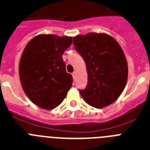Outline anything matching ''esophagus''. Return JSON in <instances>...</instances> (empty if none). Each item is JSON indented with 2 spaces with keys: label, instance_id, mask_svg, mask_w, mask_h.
<instances>
[{
  "label": "esophagus",
  "instance_id": "1",
  "mask_svg": "<svg viewBox=\"0 0 150 150\" xmlns=\"http://www.w3.org/2000/svg\"><path fill=\"white\" fill-rule=\"evenodd\" d=\"M72 76L74 77V79H76V72H74L72 74Z\"/></svg>",
  "mask_w": 150,
  "mask_h": 150
}]
</instances>
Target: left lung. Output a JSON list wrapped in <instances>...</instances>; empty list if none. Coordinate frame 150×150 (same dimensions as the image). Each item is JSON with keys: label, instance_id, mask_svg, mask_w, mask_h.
I'll return each instance as SVG.
<instances>
[{"label": "left lung", "instance_id": "left-lung-1", "mask_svg": "<svg viewBox=\"0 0 150 150\" xmlns=\"http://www.w3.org/2000/svg\"><path fill=\"white\" fill-rule=\"evenodd\" d=\"M74 45L86 65L87 86L80 90L84 101L98 108L113 103L127 80V63L120 45L111 35L90 33L74 37Z\"/></svg>", "mask_w": 150, "mask_h": 150}]
</instances>
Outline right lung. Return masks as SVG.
<instances>
[{
    "label": "right lung",
    "mask_w": 150,
    "mask_h": 150,
    "mask_svg": "<svg viewBox=\"0 0 150 150\" xmlns=\"http://www.w3.org/2000/svg\"><path fill=\"white\" fill-rule=\"evenodd\" d=\"M72 44V37L39 35L26 45L20 58L22 87L32 102L52 110L61 104L72 86L62 55Z\"/></svg>",
    "instance_id": "1"
}]
</instances>
